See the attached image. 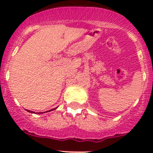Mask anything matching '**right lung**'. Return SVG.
I'll return each instance as SVG.
<instances>
[{"label": "right lung", "mask_w": 153, "mask_h": 153, "mask_svg": "<svg viewBox=\"0 0 153 153\" xmlns=\"http://www.w3.org/2000/svg\"><path fill=\"white\" fill-rule=\"evenodd\" d=\"M56 109V108H54V109H51V110H53V109ZM51 110H49V111H51ZM27 111H28V112H30V110H27ZM47 112H48V111H47ZM30 113H35L34 112H33V111H31ZM44 113H45V112H44ZM41 113H43V112H42V113H39V114H41Z\"/></svg>", "instance_id": "right-lung-1"}]
</instances>
